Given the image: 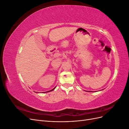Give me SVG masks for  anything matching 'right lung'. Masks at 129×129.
I'll use <instances>...</instances> for the list:
<instances>
[{"instance_id":"right-lung-1","label":"right lung","mask_w":129,"mask_h":129,"mask_svg":"<svg viewBox=\"0 0 129 129\" xmlns=\"http://www.w3.org/2000/svg\"><path fill=\"white\" fill-rule=\"evenodd\" d=\"M55 88H54V89H53L52 90H49V91H46V92H50V91H53V90H54V89H55Z\"/></svg>"}]
</instances>
